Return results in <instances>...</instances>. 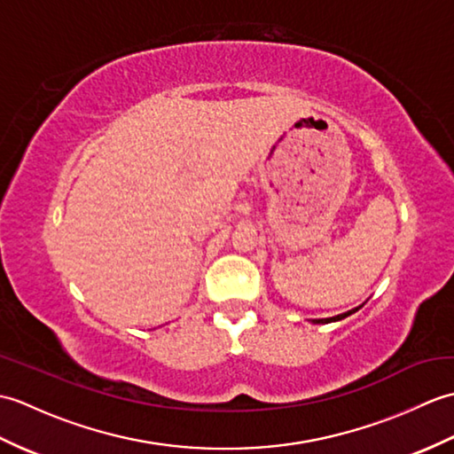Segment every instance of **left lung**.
Segmentation results:
<instances>
[{"mask_svg":"<svg viewBox=\"0 0 454 454\" xmlns=\"http://www.w3.org/2000/svg\"><path fill=\"white\" fill-rule=\"evenodd\" d=\"M361 308V306H359ZM359 308H353V310H349V312H345V314H340V316H333V317H322V320H314V324H330V322H340V320H343V317H347V316H351L353 312H356L359 310Z\"/></svg>","mask_w":454,"mask_h":454,"instance_id":"left-lung-1","label":"left lung"}]
</instances>
